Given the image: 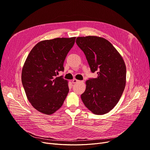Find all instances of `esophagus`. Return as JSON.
Wrapping results in <instances>:
<instances>
[{
    "mask_svg": "<svg viewBox=\"0 0 150 150\" xmlns=\"http://www.w3.org/2000/svg\"><path fill=\"white\" fill-rule=\"evenodd\" d=\"M78 82H80V81H79V80H76V79H74V80H72V83H73L74 84L77 83H78Z\"/></svg>",
    "mask_w": 150,
    "mask_h": 150,
    "instance_id": "34e87169",
    "label": "esophagus"
}]
</instances>
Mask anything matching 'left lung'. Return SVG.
<instances>
[{
	"label": "left lung",
	"mask_w": 150,
	"mask_h": 150,
	"mask_svg": "<svg viewBox=\"0 0 150 150\" xmlns=\"http://www.w3.org/2000/svg\"><path fill=\"white\" fill-rule=\"evenodd\" d=\"M76 43L86 55L91 72L98 71L97 78L86 81L81 100L94 114H105L117 104L125 89L127 69L124 60L103 38L78 37Z\"/></svg>",
	"instance_id": "8db88e82"
}]
</instances>
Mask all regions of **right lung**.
I'll return each instance as SVG.
<instances>
[{
	"label": "right lung",
	"mask_w": 150,
	"mask_h": 150,
	"mask_svg": "<svg viewBox=\"0 0 150 150\" xmlns=\"http://www.w3.org/2000/svg\"><path fill=\"white\" fill-rule=\"evenodd\" d=\"M76 37L57 38L38 42L29 53L22 70V83L28 100L37 111L46 115L63 105L69 89L62 76L64 62Z\"/></svg>",
	"instance_id": "right-lung-1"
}]
</instances>
